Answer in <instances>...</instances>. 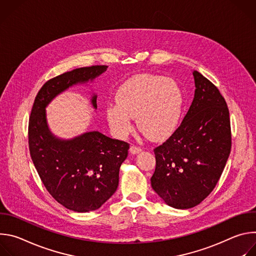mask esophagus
Masks as SVG:
<instances>
[{
  "label": "esophagus",
  "mask_w": 256,
  "mask_h": 256,
  "mask_svg": "<svg viewBox=\"0 0 256 256\" xmlns=\"http://www.w3.org/2000/svg\"><path fill=\"white\" fill-rule=\"evenodd\" d=\"M142 151V149L140 148V147H136V146H132V147L130 148V152L132 153V154H138V153H140Z\"/></svg>",
  "instance_id": "obj_1"
}]
</instances>
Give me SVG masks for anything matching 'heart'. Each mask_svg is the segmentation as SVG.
Here are the masks:
<instances>
[{
  "label": "heart",
  "instance_id": "b5f03b06",
  "mask_svg": "<svg viewBox=\"0 0 256 256\" xmlns=\"http://www.w3.org/2000/svg\"><path fill=\"white\" fill-rule=\"evenodd\" d=\"M116 100L118 104H109L105 109L114 134L126 138L136 118L138 130L154 140L176 130L184 102V92L175 80L153 74H140L126 80L116 91Z\"/></svg>",
  "mask_w": 256,
  "mask_h": 256
}]
</instances>
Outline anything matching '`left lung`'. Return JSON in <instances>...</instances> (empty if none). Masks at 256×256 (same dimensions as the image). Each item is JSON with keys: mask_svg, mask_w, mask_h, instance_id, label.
I'll list each match as a JSON object with an SVG mask.
<instances>
[{"mask_svg": "<svg viewBox=\"0 0 256 256\" xmlns=\"http://www.w3.org/2000/svg\"><path fill=\"white\" fill-rule=\"evenodd\" d=\"M194 97L173 134L155 152L151 178L168 206L186 210L200 204L214 188L231 151L229 109L218 88L198 70Z\"/></svg>", "mask_w": 256, "mask_h": 256, "instance_id": "left-lung-1", "label": "left lung"}]
</instances>
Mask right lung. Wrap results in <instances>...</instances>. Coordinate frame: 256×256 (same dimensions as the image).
<instances>
[{
  "mask_svg": "<svg viewBox=\"0 0 256 256\" xmlns=\"http://www.w3.org/2000/svg\"><path fill=\"white\" fill-rule=\"evenodd\" d=\"M107 66L75 68L48 81L35 97L28 126L29 151L42 184L64 208L88 212L98 210L118 186L120 168L128 157L130 144L97 132L72 138H60L50 130L48 105L75 85L93 82ZM97 95L91 104L97 109Z\"/></svg>",
  "mask_w": 256,
  "mask_h": 256,
  "instance_id": "obj_1",
  "label": "right lung"
}]
</instances>
